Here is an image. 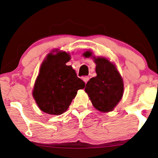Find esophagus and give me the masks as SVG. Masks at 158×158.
I'll list each match as a JSON object with an SVG mask.
<instances>
[{
    "mask_svg": "<svg viewBox=\"0 0 158 158\" xmlns=\"http://www.w3.org/2000/svg\"><path fill=\"white\" fill-rule=\"evenodd\" d=\"M88 80H89V77H83V81H85V84H87V81H88Z\"/></svg>",
    "mask_w": 158,
    "mask_h": 158,
    "instance_id": "1",
    "label": "esophagus"
}]
</instances>
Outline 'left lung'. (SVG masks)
Returning a JSON list of instances; mask_svg holds the SVG:
<instances>
[{
  "mask_svg": "<svg viewBox=\"0 0 158 158\" xmlns=\"http://www.w3.org/2000/svg\"><path fill=\"white\" fill-rule=\"evenodd\" d=\"M83 56L90 57L92 52L87 51ZM92 57L96 64L97 76L87 81L85 90L96 110L104 113L112 111L123 96V79L116 67L107 59Z\"/></svg>",
  "mask_w": 158,
  "mask_h": 158,
  "instance_id": "left-lung-1",
  "label": "left lung"
}]
</instances>
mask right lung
<instances>
[{
  "instance_id": "1",
  "label": "right lung",
  "mask_w": 158,
  "mask_h": 158,
  "mask_svg": "<svg viewBox=\"0 0 158 158\" xmlns=\"http://www.w3.org/2000/svg\"><path fill=\"white\" fill-rule=\"evenodd\" d=\"M70 60L69 54L59 51L48 54L41 64L32 94L44 113L56 115L64 113L77 91L85 86L71 66L66 65Z\"/></svg>"
}]
</instances>
